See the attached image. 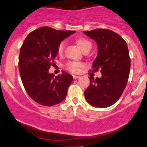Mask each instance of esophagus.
Listing matches in <instances>:
<instances>
[{
	"mask_svg": "<svg viewBox=\"0 0 147 147\" xmlns=\"http://www.w3.org/2000/svg\"><path fill=\"white\" fill-rule=\"evenodd\" d=\"M79 78H80V77L78 76V75H73V78L75 79V80H76V79H78Z\"/></svg>",
	"mask_w": 147,
	"mask_h": 147,
	"instance_id": "34e87169",
	"label": "esophagus"
}]
</instances>
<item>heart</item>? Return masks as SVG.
<instances>
[{
    "label": "heart",
    "instance_id": "heart-1",
    "mask_svg": "<svg viewBox=\"0 0 147 147\" xmlns=\"http://www.w3.org/2000/svg\"><path fill=\"white\" fill-rule=\"evenodd\" d=\"M77 45L79 46L80 49L82 51V52L89 51L92 49V44L90 41L84 38H79L76 40ZM65 49V43L62 42L59 44L58 47V54L59 55H62ZM82 67V63H79V62H69L65 65V68L67 70L70 71L72 72H78L80 69Z\"/></svg>",
    "mask_w": 147,
    "mask_h": 147
}]
</instances>
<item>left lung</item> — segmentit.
I'll list each match as a JSON object with an SVG mask.
<instances>
[{
    "mask_svg": "<svg viewBox=\"0 0 147 147\" xmlns=\"http://www.w3.org/2000/svg\"><path fill=\"white\" fill-rule=\"evenodd\" d=\"M98 46V53L92 64V72L101 70L100 78L90 79L84 92L86 101L97 108H107L120 98L127 83L130 58L127 45L113 31L96 29L84 32Z\"/></svg>",
    "mask_w": 147,
    "mask_h": 147,
    "instance_id": "1",
    "label": "left lung"
}]
</instances>
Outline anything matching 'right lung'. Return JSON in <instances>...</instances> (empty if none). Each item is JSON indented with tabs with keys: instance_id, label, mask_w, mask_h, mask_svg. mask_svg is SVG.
Masks as SVG:
<instances>
[{
	"instance_id": "right-lung-1",
	"label": "right lung",
	"mask_w": 147,
	"mask_h": 147,
	"mask_svg": "<svg viewBox=\"0 0 147 147\" xmlns=\"http://www.w3.org/2000/svg\"><path fill=\"white\" fill-rule=\"evenodd\" d=\"M75 32L40 27L29 33L22 46L19 58L22 82L29 96L42 106H54L66 97L72 76L65 71L55 76L49 69L54 64L52 63L61 41Z\"/></svg>"
}]
</instances>
